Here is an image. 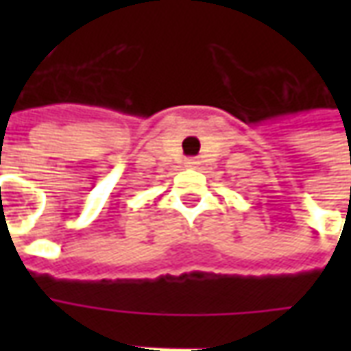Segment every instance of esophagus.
<instances>
[{
	"mask_svg": "<svg viewBox=\"0 0 351 351\" xmlns=\"http://www.w3.org/2000/svg\"><path fill=\"white\" fill-rule=\"evenodd\" d=\"M184 165H186V167H188V169H197L199 161L191 158V160H186V163H184Z\"/></svg>",
	"mask_w": 351,
	"mask_h": 351,
	"instance_id": "34e87169",
	"label": "esophagus"
}]
</instances>
